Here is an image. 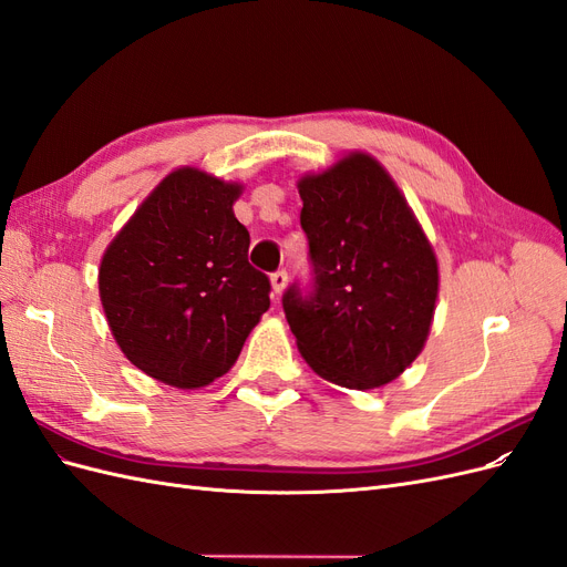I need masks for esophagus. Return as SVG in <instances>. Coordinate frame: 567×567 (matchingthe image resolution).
Masks as SVG:
<instances>
[{"instance_id": "esophagus-1", "label": "esophagus", "mask_w": 567, "mask_h": 567, "mask_svg": "<svg viewBox=\"0 0 567 567\" xmlns=\"http://www.w3.org/2000/svg\"><path fill=\"white\" fill-rule=\"evenodd\" d=\"M286 284H288V274H286L284 269L271 274V290H274V293L281 296V293H284V288H286Z\"/></svg>"}]
</instances>
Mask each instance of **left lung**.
Returning <instances> with one entry per match:
<instances>
[{
    "label": "left lung",
    "instance_id": "obj_1",
    "mask_svg": "<svg viewBox=\"0 0 567 567\" xmlns=\"http://www.w3.org/2000/svg\"><path fill=\"white\" fill-rule=\"evenodd\" d=\"M315 293L296 286L284 312L323 381L373 390L400 379L431 333L440 290L435 250L388 169L350 151L298 182Z\"/></svg>",
    "mask_w": 567,
    "mask_h": 567
}]
</instances>
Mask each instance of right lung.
<instances>
[{"instance_id": "right-lung-1", "label": "right lung", "mask_w": 567, "mask_h": 567, "mask_svg": "<svg viewBox=\"0 0 567 567\" xmlns=\"http://www.w3.org/2000/svg\"><path fill=\"white\" fill-rule=\"evenodd\" d=\"M244 184L184 165L161 179L101 257L99 296L117 348L151 379L198 390L225 375L269 310L234 203Z\"/></svg>"}]
</instances>
